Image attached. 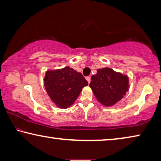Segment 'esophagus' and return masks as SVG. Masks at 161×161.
I'll list each match as a JSON object with an SVG mask.
<instances>
[{"label":"esophagus","mask_w":161,"mask_h":161,"mask_svg":"<svg viewBox=\"0 0 161 161\" xmlns=\"http://www.w3.org/2000/svg\"><path fill=\"white\" fill-rule=\"evenodd\" d=\"M86 81H88V83H89V84L90 83V81H91V77H90V76H86Z\"/></svg>","instance_id":"obj_1"}]
</instances>
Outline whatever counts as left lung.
Instances as JSON below:
<instances>
[{"label":"left lung","mask_w":161,"mask_h":161,"mask_svg":"<svg viewBox=\"0 0 161 161\" xmlns=\"http://www.w3.org/2000/svg\"><path fill=\"white\" fill-rule=\"evenodd\" d=\"M90 86L99 103L112 106L120 100L128 90V77L109 68L99 69L91 78Z\"/></svg>","instance_id":"1"}]
</instances>
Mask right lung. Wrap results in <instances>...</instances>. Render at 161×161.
Segmentation results:
<instances>
[{
  "instance_id": "add662e5",
  "label": "right lung",
  "mask_w": 161,
  "mask_h": 161,
  "mask_svg": "<svg viewBox=\"0 0 161 161\" xmlns=\"http://www.w3.org/2000/svg\"><path fill=\"white\" fill-rule=\"evenodd\" d=\"M88 82L81 73L70 67L47 71L44 86L52 100L60 108H67L75 103Z\"/></svg>"
}]
</instances>
